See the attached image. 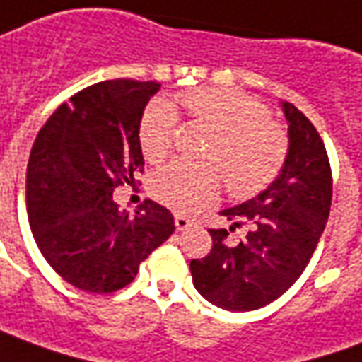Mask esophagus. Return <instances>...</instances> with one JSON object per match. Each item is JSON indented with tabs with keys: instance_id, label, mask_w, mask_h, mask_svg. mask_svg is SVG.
<instances>
[{
	"instance_id": "1",
	"label": "esophagus",
	"mask_w": 362,
	"mask_h": 362,
	"mask_svg": "<svg viewBox=\"0 0 362 362\" xmlns=\"http://www.w3.org/2000/svg\"><path fill=\"white\" fill-rule=\"evenodd\" d=\"M191 226H193V222H191L189 218L183 216V214H175V228L179 230V232H183V230H189Z\"/></svg>"
}]
</instances>
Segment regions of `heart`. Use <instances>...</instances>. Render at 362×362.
<instances>
[{
    "label": "heart",
    "mask_w": 362,
    "mask_h": 362,
    "mask_svg": "<svg viewBox=\"0 0 362 362\" xmlns=\"http://www.w3.org/2000/svg\"><path fill=\"white\" fill-rule=\"evenodd\" d=\"M179 103L194 120L216 132L204 156L212 163L173 161L161 168L150 183L161 204L189 214L216 199L222 177L235 199L253 197L275 181L288 153V136L261 101L232 89L209 87L179 95ZM175 130L173 105L153 99L138 127L146 160H163L173 146Z\"/></svg>",
    "instance_id": "b5f03b06"
}]
</instances>
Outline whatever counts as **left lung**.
<instances>
[{"mask_svg":"<svg viewBox=\"0 0 362 362\" xmlns=\"http://www.w3.org/2000/svg\"><path fill=\"white\" fill-rule=\"evenodd\" d=\"M288 124V153L276 179L250 201L220 214L250 232L226 242L228 230H209L212 250L191 261V275L202 298L230 312L263 308L296 283L322 238L332 206V169L327 152L294 105L281 101Z\"/></svg>","mask_w":362,"mask_h":362,"instance_id":"1","label":"left lung"}]
</instances>
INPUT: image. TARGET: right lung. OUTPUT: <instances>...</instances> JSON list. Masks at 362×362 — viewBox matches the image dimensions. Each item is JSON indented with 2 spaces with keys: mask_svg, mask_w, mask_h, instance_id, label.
Here are the masks:
<instances>
[{
  "mask_svg": "<svg viewBox=\"0 0 362 362\" xmlns=\"http://www.w3.org/2000/svg\"><path fill=\"white\" fill-rule=\"evenodd\" d=\"M156 81L109 79L60 105L27 165L30 232L48 265L79 291L115 292L175 232L173 214L144 201L130 216L112 191L144 169L138 127Z\"/></svg>",
  "mask_w": 362,
  "mask_h": 362,
  "instance_id": "obj_1",
  "label": "right lung"
}]
</instances>
